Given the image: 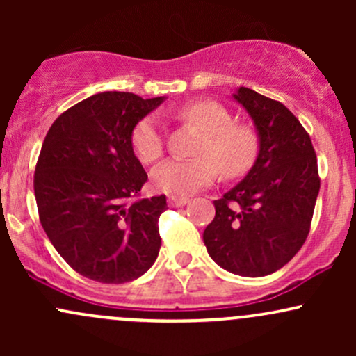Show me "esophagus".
I'll use <instances>...</instances> for the list:
<instances>
[{"instance_id": "esophagus-1", "label": "esophagus", "mask_w": 356, "mask_h": 356, "mask_svg": "<svg viewBox=\"0 0 356 356\" xmlns=\"http://www.w3.org/2000/svg\"><path fill=\"white\" fill-rule=\"evenodd\" d=\"M169 206L170 207H181L184 206V204H187V201H189V197H186V195H169Z\"/></svg>"}]
</instances>
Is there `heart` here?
<instances>
[{"label":"heart","instance_id":"1","mask_svg":"<svg viewBox=\"0 0 356 356\" xmlns=\"http://www.w3.org/2000/svg\"><path fill=\"white\" fill-rule=\"evenodd\" d=\"M186 124L202 130L204 136L195 149V159H169L152 170L155 189L186 194L202 189L222 177L236 179L246 174L257 155V136L252 127L232 122L229 110L214 100H197L177 110ZM134 152L144 164L162 157L165 138L157 115H147L132 132Z\"/></svg>","mask_w":356,"mask_h":356}]
</instances>
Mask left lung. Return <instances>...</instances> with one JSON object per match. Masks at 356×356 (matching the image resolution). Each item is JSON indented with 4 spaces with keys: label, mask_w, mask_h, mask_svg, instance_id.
I'll return each instance as SVG.
<instances>
[{
    "label": "left lung",
    "mask_w": 356,
    "mask_h": 356,
    "mask_svg": "<svg viewBox=\"0 0 356 356\" xmlns=\"http://www.w3.org/2000/svg\"><path fill=\"white\" fill-rule=\"evenodd\" d=\"M234 99L254 120L259 154L246 177L214 201L202 238L220 268L259 277L283 268L305 244L320 174L312 138L281 102L246 87Z\"/></svg>",
    "instance_id": "obj_1"
}]
</instances>
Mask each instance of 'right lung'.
I'll return each instance as SVG.
<instances>
[{"label":"right lung","mask_w":356,"mask_h":356,"mask_svg":"<svg viewBox=\"0 0 356 356\" xmlns=\"http://www.w3.org/2000/svg\"><path fill=\"white\" fill-rule=\"evenodd\" d=\"M162 97L104 92L53 122L35 167V199L48 239L88 280H137L161 249L159 218L165 195L140 197L147 174L134 154L132 132Z\"/></svg>","instance_id":"add662e5"}]
</instances>
